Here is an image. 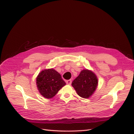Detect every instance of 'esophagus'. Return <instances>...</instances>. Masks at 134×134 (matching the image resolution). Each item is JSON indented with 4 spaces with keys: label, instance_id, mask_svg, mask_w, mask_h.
Here are the masks:
<instances>
[{
    "label": "esophagus",
    "instance_id": "esophagus-1",
    "mask_svg": "<svg viewBox=\"0 0 134 134\" xmlns=\"http://www.w3.org/2000/svg\"><path fill=\"white\" fill-rule=\"evenodd\" d=\"M66 82V83L68 84V85H71V82H72V80H67Z\"/></svg>",
    "mask_w": 134,
    "mask_h": 134
}]
</instances>
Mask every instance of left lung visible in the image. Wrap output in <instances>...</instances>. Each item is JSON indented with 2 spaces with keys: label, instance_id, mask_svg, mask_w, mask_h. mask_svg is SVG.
I'll return each mask as SVG.
<instances>
[{
  "label": "left lung",
  "instance_id": "obj_1",
  "mask_svg": "<svg viewBox=\"0 0 134 134\" xmlns=\"http://www.w3.org/2000/svg\"><path fill=\"white\" fill-rule=\"evenodd\" d=\"M98 79L93 72L83 70L72 82L76 93L83 98H88L94 93L98 86Z\"/></svg>",
  "mask_w": 134,
  "mask_h": 134
}]
</instances>
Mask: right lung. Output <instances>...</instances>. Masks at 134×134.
Returning <instances> with one entry per match:
<instances>
[{
    "label": "right lung",
    "instance_id": "right-lung-1",
    "mask_svg": "<svg viewBox=\"0 0 134 134\" xmlns=\"http://www.w3.org/2000/svg\"><path fill=\"white\" fill-rule=\"evenodd\" d=\"M66 85L61 75L53 68L40 72L36 77V85L40 94L45 98L54 97Z\"/></svg>",
    "mask_w": 134,
    "mask_h": 134
}]
</instances>
